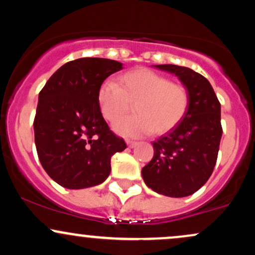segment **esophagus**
<instances>
[{
  "label": "esophagus",
  "mask_w": 255,
  "mask_h": 255,
  "mask_svg": "<svg viewBox=\"0 0 255 255\" xmlns=\"http://www.w3.org/2000/svg\"><path fill=\"white\" fill-rule=\"evenodd\" d=\"M126 142H127V145L129 146V147H134V146L136 145V141H134V140L127 139V140H126Z\"/></svg>",
  "instance_id": "34e87169"
}]
</instances>
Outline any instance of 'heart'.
Segmentation results:
<instances>
[{
    "label": "heart",
    "mask_w": 255,
    "mask_h": 255,
    "mask_svg": "<svg viewBox=\"0 0 255 255\" xmlns=\"http://www.w3.org/2000/svg\"><path fill=\"white\" fill-rule=\"evenodd\" d=\"M98 104L107 121L114 122L134 105L137 114L115 125L116 131L126 136L153 133L163 135L178 126L189 108V92L184 85L147 68L126 72L119 86L103 83L98 89Z\"/></svg>",
    "instance_id": "heart-1"
}]
</instances>
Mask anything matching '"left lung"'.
Wrapping results in <instances>:
<instances>
[{
    "mask_svg": "<svg viewBox=\"0 0 255 255\" xmlns=\"http://www.w3.org/2000/svg\"><path fill=\"white\" fill-rule=\"evenodd\" d=\"M178 77L189 92L182 121L153 145V158L141 169L146 186L171 198L191 195L206 183L217 162L221 142V103L206 78L191 68L158 64Z\"/></svg>",
    "mask_w": 255,
    "mask_h": 255,
    "instance_id": "1",
    "label": "left lung"
}]
</instances>
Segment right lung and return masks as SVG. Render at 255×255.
Listing matches in <instances>:
<instances>
[{"label": "right lung", "instance_id": "right-lung-1", "mask_svg": "<svg viewBox=\"0 0 255 255\" xmlns=\"http://www.w3.org/2000/svg\"><path fill=\"white\" fill-rule=\"evenodd\" d=\"M122 63L84 57L58 68L39 92L34 142L40 164L69 189L97 186L109 176L111 157L127 145L110 130L98 104V89Z\"/></svg>", "mask_w": 255, "mask_h": 255}]
</instances>
